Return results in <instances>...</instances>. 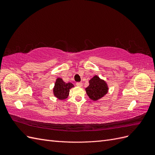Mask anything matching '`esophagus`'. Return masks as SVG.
<instances>
[{
  "mask_svg": "<svg viewBox=\"0 0 155 155\" xmlns=\"http://www.w3.org/2000/svg\"><path fill=\"white\" fill-rule=\"evenodd\" d=\"M76 85L78 86V87H82L83 86V83H81V82H77L76 83Z\"/></svg>",
  "mask_w": 155,
  "mask_h": 155,
  "instance_id": "esophagus-1",
  "label": "esophagus"
}]
</instances>
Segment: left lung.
<instances>
[{"instance_id": "left-lung-1", "label": "left lung", "mask_w": 155, "mask_h": 155, "mask_svg": "<svg viewBox=\"0 0 155 155\" xmlns=\"http://www.w3.org/2000/svg\"><path fill=\"white\" fill-rule=\"evenodd\" d=\"M108 90L107 83L97 76H94L89 81V85L85 88L87 95L93 101H97L104 97Z\"/></svg>"}]
</instances>
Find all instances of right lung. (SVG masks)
I'll list each match as a JSON object with an SVG mask.
<instances>
[{"label":"right lung","instance_id":"right-lung-1","mask_svg":"<svg viewBox=\"0 0 155 155\" xmlns=\"http://www.w3.org/2000/svg\"><path fill=\"white\" fill-rule=\"evenodd\" d=\"M74 87L72 83H65L61 78H58L56 79L53 89L54 95L60 100H65L68 96L70 89Z\"/></svg>","mask_w":155,"mask_h":155}]
</instances>
